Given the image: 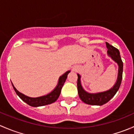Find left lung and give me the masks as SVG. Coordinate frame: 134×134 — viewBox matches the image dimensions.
Segmentation results:
<instances>
[{"label":"left lung","instance_id":"left-lung-1","mask_svg":"<svg viewBox=\"0 0 134 134\" xmlns=\"http://www.w3.org/2000/svg\"><path fill=\"white\" fill-rule=\"evenodd\" d=\"M106 44L108 48V55L115 63H117L119 66L117 80H116L114 86L107 91L91 93L87 92L86 90H84V89L82 87V83H81V76L79 74H77L78 75L77 87H78V95L82 101H83L84 103L87 104L102 106V105L107 103L114 97L121 86L122 78V71H123V63H122L121 56H120V52L117 48H115L114 47L109 44L108 43H106Z\"/></svg>","mask_w":134,"mask_h":134}]
</instances>
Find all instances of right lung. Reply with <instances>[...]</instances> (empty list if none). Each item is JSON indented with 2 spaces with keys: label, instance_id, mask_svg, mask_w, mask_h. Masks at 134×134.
<instances>
[{
  "label": "right lung",
  "instance_id": "right-lung-1",
  "mask_svg": "<svg viewBox=\"0 0 134 134\" xmlns=\"http://www.w3.org/2000/svg\"><path fill=\"white\" fill-rule=\"evenodd\" d=\"M71 71H67V72H65L63 75H62L61 76H59L58 82L57 86H56L54 89L52 90L51 92H50L48 94H45V95L41 96V97H30L28 96L25 95V94H23L21 92L17 90V89L14 87L13 84L12 83L13 89H14L15 91L17 93V95L20 97L21 100L24 102L28 104L29 106H32V107H39V106H45V105L51 104L53 103V102H56L57 99L58 98L59 94H60L61 90H62V87H63V84H64L65 82L66 79L67 78V75Z\"/></svg>",
  "mask_w": 134,
  "mask_h": 134
}]
</instances>
